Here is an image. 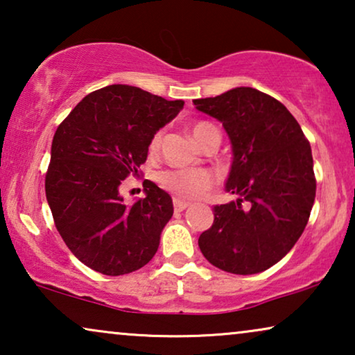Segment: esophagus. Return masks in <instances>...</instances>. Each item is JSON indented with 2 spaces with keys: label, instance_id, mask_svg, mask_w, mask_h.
Segmentation results:
<instances>
[{
  "label": "esophagus",
  "instance_id": "34e87169",
  "mask_svg": "<svg viewBox=\"0 0 355 355\" xmlns=\"http://www.w3.org/2000/svg\"><path fill=\"white\" fill-rule=\"evenodd\" d=\"M173 205H174V210H176V211H182V210H186V208L189 207V202H184V200H179V198H174Z\"/></svg>",
  "mask_w": 355,
  "mask_h": 355
}]
</instances>
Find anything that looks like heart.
Wrapping results in <instances>:
<instances>
[{"mask_svg":"<svg viewBox=\"0 0 355 355\" xmlns=\"http://www.w3.org/2000/svg\"><path fill=\"white\" fill-rule=\"evenodd\" d=\"M192 137L196 139V142L203 147L207 142H210L211 139L221 140L220 130H218L215 125L210 123H205V121H198V123L192 124L191 128ZM163 140V130H158V132L153 134V137L150 139L148 150L152 153L157 152L162 145ZM159 182L162 186L176 196L179 198H184V200H191V198H197L205 193L207 191L216 184V176L208 169H200V168H181V169H168V171L162 173L159 176Z\"/></svg>","mask_w":355,"mask_h":355,"instance_id":"1","label":"heart"}]
</instances>
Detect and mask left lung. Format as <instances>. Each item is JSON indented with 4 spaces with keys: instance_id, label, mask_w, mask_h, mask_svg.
Masks as SVG:
<instances>
[{
    "instance_id": "8db88e82",
    "label": "left lung",
    "mask_w": 355,
    "mask_h": 355,
    "mask_svg": "<svg viewBox=\"0 0 355 355\" xmlns=\"http://www.w3.org/2000/svg\"><path fill=\"white\" fill-rule=\"evenodd\" d=\"M221 121L232 145L226 191L237 200L216 205L198 247L216 268L234 275L268 270L307 226L317 181L312 148L288 108L252 87L193 100Z\"/></svg>"
}]
</instances>
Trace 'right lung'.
<instances>
[{
    "instance_id": "right-lung-1",
    "label": "right lung",
    "mask_w": 355,
    "mask_h": 355,
    "mask_svg": "<svg viewBox=\"0 0 355 355\" xmlns=\"http://www.w3.org/2000/svg\"><path fill=\"white\" fill-rule=\"evenodd\" d=\"M132 85L92 92L58 125L45 192L53 220L69 250L89 268L128 275L157 254L173 216V200L145 181V198L124 202L119 186L137 174L153 134L182 110Z\"/></svg>"
}]
</instances>
